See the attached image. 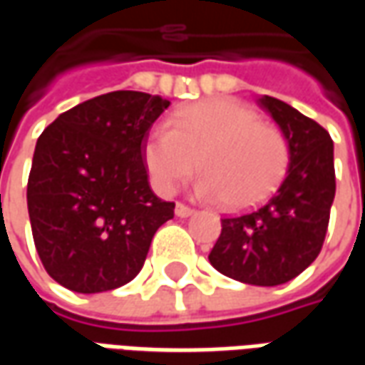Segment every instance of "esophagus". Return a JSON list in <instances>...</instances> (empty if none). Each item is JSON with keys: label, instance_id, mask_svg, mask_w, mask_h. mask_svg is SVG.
I'll return each mask as SVG.
<instances>
[{"label": "esophagus", "instance_id": "esophagus-1", "mask_svg": "<svg viewBox=\"0 0 365 365\" xmlns=\"http://www.w3.org/2000/svg\"><path fill=\"white\" fill-rule=\"evenodd\" d=\"M193 213H195V211H193L191 207L183 205V203H178V205H175V215L182 217V219H187V217H191Z\"/></svg>", "mask_w": 365, "mask_h": 365}]
</instances>
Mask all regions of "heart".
I'll return each instance as SVG.
<instances>
[{
    "mask_svg": "<svg viewBox=\"0 0 365 365\" xmlns=\"http://www.w3.org/2000/svg\"><path fill=\"white\" fill-rule=\"evenodd\" d=\"M144 162L162 191L187 180L199 162V193L242 209L262 201L282 182L289 150L282 133L262 123L248 105L209 99L178 109L168 128H154L144 144Z\"/></svg>",
    "mask_w": 365,
    "mask_h": 365,
    "instance_id": "1",
    "label": "heart"
}]
</instances>
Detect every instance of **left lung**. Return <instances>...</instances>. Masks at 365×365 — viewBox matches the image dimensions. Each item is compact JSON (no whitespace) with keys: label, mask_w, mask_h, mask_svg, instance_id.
<instances>
[{"label":"left lung","mask_w":365,"mask_h":365,"mask_svg":"<svg viewBox=\"0 0 365 365\" xmlns=\"http://www.w3.org/2000/svg\"><path fill=\"white\" fill-rule=\"evenodd\" d=\"M275 120L289 150L287 175L274 195L248 213L221 219L209 262L250 285H282L319 256L334 201V144L317 120L275 97L256 99Z\"/></svg>","instance_id":"1"}]
</instances>
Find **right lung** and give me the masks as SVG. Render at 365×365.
Masks as SVG:
<instances>
[{
	"mask_svg": "<svg viewBox=\"0 0 365 365\" xmlns=\"http://www.w3.org/2000/svg\"><path fill=\"white\" fill-rule=\"evenodd\" d=\"M168 99L111 91L76 105L38 136L27 207L36 252L76 293L117 289L143 269L174 203L154 195L144 144Z\"/></svg>",
	"mask_w": 365,
	"mask_h": 365,
	"instance_id": "obj_1",
	"label": "right lung"
}]
</instances>
